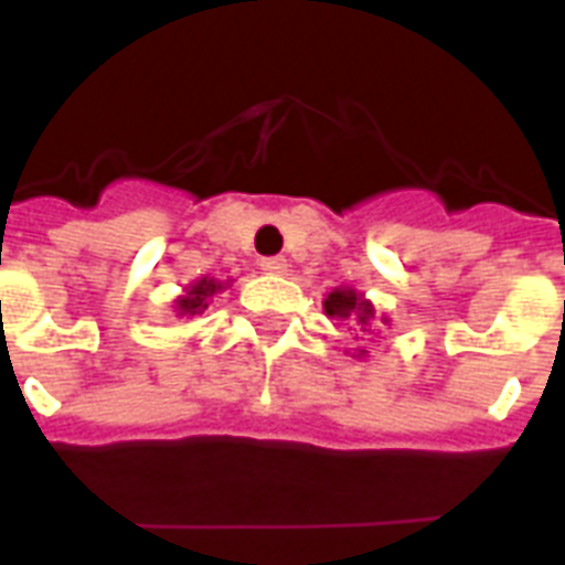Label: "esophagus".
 I'll return each mask as SVG.
<instances>
[{
  "label": "esophagus",
  "mask_w": 565,
  "mask_h": 565,
  "mask_svg": "<svg viewBox=\"0 0 565 565\" xmlns=\"http://www.w3.org/2000/svg\"><path fill=\"white\" fill-rule=\"evenodd\" d=\"M260 269H264L266 275H284L287 273V260H284V257H264V260H260Z\"/></svg>",
  "instance_id": "34e87169"
}]
</instances>
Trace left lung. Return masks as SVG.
<instances>
[{
  "instance_id": "obj_1",
  "label": "left lung",
  "mask_w": 565,
  "mask_h": 565,
  "mask_svg": "<svg viewBox=\"0 0 565 565\" xmlns=\"http://www.w3.org/2000/svg\"><path fill=\"white\" fill-rule=\"evenodd\" d=\"M328 319H334L337 326H345L349 331H358L363 337H375L377 328L390 326V317H377L375 305H372L363 292L352 287H334L322 301ZM358 337V340H363ZM352 358H366V349H354Z\"/></svg>"
}]
</instances>
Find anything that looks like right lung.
I'll list each match as a JSON object with an SVG mask.
<instances>
[{
    "instance_id": "obj_1",
    "label": "right lung",
    "mask_w": 565,
    "mask_h": 565,
    "mask_svg": "<svg viewBox=\"0 0 565 565\" xmlns=\"http://www.w3.org/2000/svg\"><path fill=\"white\" fill-rule=\"evenodd\" d=\"M231 281H220V278H199V281L188 284L181 296L172 299V310H175V317H195V313H204L207 305H213L216 299V292H222L228 287Z\"/></svg>"
}]
</instances>
